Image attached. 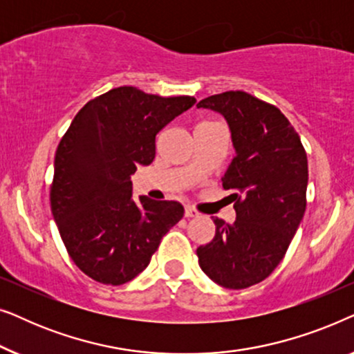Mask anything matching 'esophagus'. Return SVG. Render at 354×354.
<instances>
[{"instance_id": "34e87169", "label": "esophagus", "mask_w": 354, "mask_h": 354, "mask_svg": "<svg viewBox=\"0 0 354 354\" xmlns=\"http://www.w3.org/2000/svg\"><path fill=\"white\" fill-rule=\"evenodd\" d=\"M198 216H200V212H198L195 207L185 206V217H198Z\"/></svg>"}]
</instances>
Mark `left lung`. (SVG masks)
<instances>
[{"label": "left lung", "mask_w": 354, "mask_h": 354, "mask_svg": "<svg viewBox=\"0 0 354 354\" xmlns=\"http://www.w3.org/2000/svg\"><path fill=\"white\" fill-rule=\"evenodd\" d=\"M198 108L224 115L235 158L222 187L232 190L234 224L214 219L216 235L196 250L200 268L221 287L263 282L287 253L306 209L308 158L290 120L246 91L201 100Z\"/></svg>", "instance_id": "obj_1"}]
</instances>
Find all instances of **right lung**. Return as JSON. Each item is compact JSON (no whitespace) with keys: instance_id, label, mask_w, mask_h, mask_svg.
Segmentation results:
<instances>
[{"instance_id":"obj_1","label":"right lung","mask_w":354,"mask_h":354,"mask_svg":"<svg viewBox=\"0 0 354 354\" xmlns=\"http://www.w3.org/2000/svg\"><path fill=\"white\" fill-rule=\"evenodd\" d=\"M195 103L119 86L88 101L57 145L51 212L72 261L96 282L137 277L183 217L177 201L133 200L130 176L153 162L159 130Z\"/></svg>"}]
</instances>
